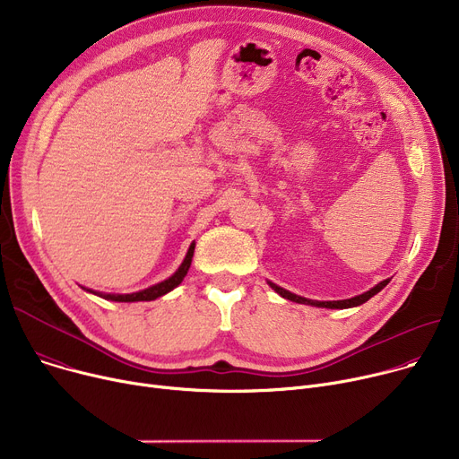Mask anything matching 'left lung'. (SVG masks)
Segmentation results:
<instances>
[{
  "label": "left lung",
  "instance_id": "obj_1",
  "mask_svg": "<svg viewBox=\"0 0 459 459\" xmlns=\"http://www.w3.org/2000/svg\"><path fill=\"white\" fill-rule=\"evenodd\" d=\"M388 281H390V280H385V281L377 283V285H375L373 289L366 290L364 295H359V297H353V299H348V300H337V302H318V300H307V299H302V297H299V295L289 293V290H285V289L278 287V285H276V283H273V281H269V285H271V287L276 290V293H278L280 297H283V299H287V300H293V302H299V304H311V306H316V307H329V309H346V307H355V306H360V304L368 302V300H369L373 295H377L381 289H385V287L388 285Z\"/></svg>",
  "mask_w": 459,
  "mask_h": 459
}]
</instances>
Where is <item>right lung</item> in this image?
I'll list each match as a JSON object with an SVG mask.
<instances>
[{
	"mask_svg": "<svg viewBox=\"0 0 459 459\" xmlns=\"http://www.w3.org/2000/svg\"><path fill=\"white\" fill-rule=\"evenodd\" d=\"M194 248H195V243H192L190 245V248H188V253H186V256H185V262L181 264V267L176 271V274H172L169 280H164V281H160V283H157V285H152V287H148V289H144V290H139V293H132V295H102V293H95V295H99V297H102V299H106V300H113V302H141V300H155V299H159V297H162V295H166V293H170V290L174 289V287H178L181 281H183V278L186 276V273H188V269H190V264H192V256H194ZM90 290V289H88ZM90 293H93V290H90Z\"/></svg>",
	"mask_w": 459,
	"mask_h": 459,
	"instance_id": "1",
	"label": "right lung"
}]
</instances>
